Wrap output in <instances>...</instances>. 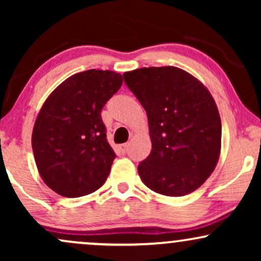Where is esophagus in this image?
Segmentation results:
<instances>
[{"label": "esophagus", "instance_id": "1", "mask_svg": "<svg viewBox=\"0 0 261 261\" xmlns=\"http://www.w3.org/2000/svg\"><path fill=\"white\" fill-rule=\"evenodd\" d=\"M128 149V145L127 143H122V145L119 146V151L121 152V153H126Z\"/></svg>", "mask_w": 261, "mask_h": 261}]
</instances>
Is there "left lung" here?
Segmentation results:
<instances>
[{
    "instance_id": "8db88e82",
    "label": "left lung",
    "mask_w": 261,
    "mask_h": 261,
    "mask_svg": "<svg viewBox=\"0 0 261 261\" xmlns=\"http://www.w3.org/2000/svg\"><path fill=\"white\" fill-rule=\"evenodd\" d=\"M124 80L147 113L152 149L137 167L141 180L166 196L195 191L221 153L222 125L211 93L174 66L137 68Z\"/></svg>"
}]
</instances>
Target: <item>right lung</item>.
<instances>
[{"label":"right lung","mask_w":261,"mask_h":261,"mask_svg":"<svg viewBox=\"0 0 261 261\" xmlns=\"http://www.w3.org/2000/svg\"><path fill=\"white\" fill-rule=\"evenodd\" d=\"M121 85L114 71H83L56 87L40 108L33 153L43 181L59 195H88L107 180L115 153L100 112Z\"/></svg>","instance_id":"right-lung-1"}]
</instances>
